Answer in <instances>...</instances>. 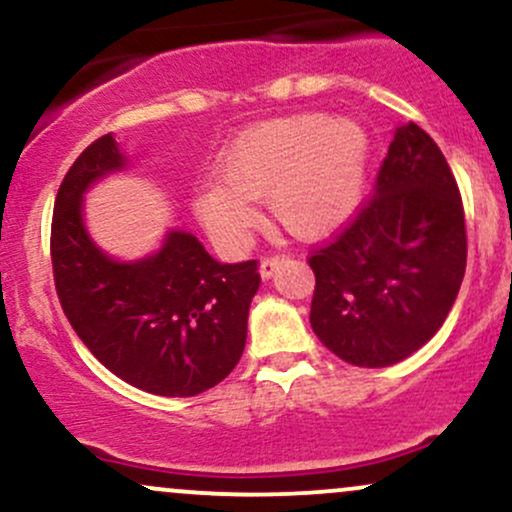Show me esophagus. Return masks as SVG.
<instances>
[{"mask_svg":"<svg viewBox=\"0 0 512 512\" xmlns=\"http://www.w3.org/2000/svg\"><path fill=\"white\" fill-rule=\"evenodd\" d=\"M281 262H284V257H281V255L264 257L262 264H260V276H262V279H272V276L276 274V269L281 267Z\"/></svg>","mask_w":512,"mask_h":512,"instance_id":"esophagus-1","label":"esophagus"}]
</instances>
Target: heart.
Here are the masks:
<instances>
[{"label": "heart", "mask_w": 512, "mask_h": 512, "mask_svg": "<svg viewBox=\"0 0 512 512\" xmlns=\"http://www.w3.org/2000/svg\"><path fill=\"white\" fill-rule=\"evenodd\" d=\"M370 139L354 117L298 113L264 120L238 134L216 166L219 182L195 195V214L216 245L240 252L257 214L298 240H322L349 223L366 190Z\"/></svg>", "instance_id": "obj_1"}]
</instances>
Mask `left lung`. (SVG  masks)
<instances>
[{"mask_svg":"<svg viewBox=\"0 0 512 512\" xmlns=\"http://www.w3.org/2000/svg\"><path fill=\"white\" fill-rule=\"evenodd\" d=\"M308 262L310 325L346 363L392 366L443 327L467 267V233L457 182L424 129H395L375 197Z\"/></svg>","mask_w":512,"mask_h":512,"instance_id":"1","label":"left lung"}]
</instances>
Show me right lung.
I'll use <instances>...</instances> for the list:
<instances>
[{"instance_id": "obj_1", "label": "right lung", "mask_w": 512, "mask_h": 512, "mask_svg": "<svg viewBox=\"0 0 512 512\" xmlns=\"http://www.w3.org/2000/svg\"><path fill=\"white\" fill-rule=\"evenodd\" d=\"M127 163L105 134L64 175L50 236L57 296L81 342L117 378L151 395H199L243 356L260 289L257 260L216 262L182 228H170L161 248L139 260L103 252L86 231L84 197Z\"/></svg>"}]
</instances>
